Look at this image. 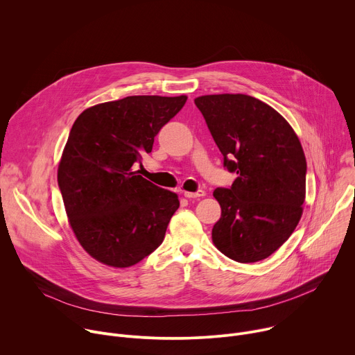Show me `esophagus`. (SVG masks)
<instances>
[{"label":"esophagus","instance_id":"1","mask_svg":"<svg viewBox=\"0 0 355 355\" xmlns=\"http://www.w3.org/2000/svg\"><path fill=\"white\" fill-rule=\"evenodd\" d=\"M184 196H185V198H202V196H205V191H202V189H199V191H196V192L184 191Z\"/></svg>","mask_w":355,"mask_h":355}]
</instances>
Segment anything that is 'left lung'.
Segmentation results:
<instances>
[{"label":"left lung","mask_w":355,"mask_h":355,"mask_svg":"<svg viewBox=\"0 0 355 355\" xmlns=\"http://www.w3.org/2000/svg\"><path fill=\"white\" fill-rule=\"evenodd\" d=\"M236 173L230 188H216L222 208L212 229L218 250L237 263L270 257L292 234L306 193V159L291 125L263 101L244 94L195 98Z\"/></svg>","instance_id":"1"}]
</instances>
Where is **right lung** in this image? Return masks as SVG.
Instances as JSON below:
<instances>
[{"instance_id":"1","label":"right lung","mask_w":355,"mask_h":355,"mask_svg":"<svg viewBox=\"0 0 355 355\" xmlns=\"http://www.w3.org/2000/svg\"><path fill=\"white\" fill-rule=\"evenodd\" d=\"M187 96L133 95L85 110L74 122L58 170L70 226L91 257L126 268L164 240L177 193L147 181L133 164Z\"/></svg>"}]
</instances>
